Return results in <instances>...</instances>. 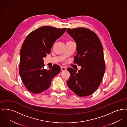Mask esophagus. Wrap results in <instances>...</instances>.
I'll return each mask as SVG.
<instances>
[{
    "label": "esophagus",
    "mask_w": 127,
    "mask_h": 127,
    "mask_svg": "<svg viewBox=\"0 0 127 127\" xmlns=\"http://www.w3.org/2000/svg\"><path fill=\"white\" fill-rule=\"evenodd\" d=\"M61 71H65L66 70V68L64 66H61Z\"/></svg>",
    "instance_id": "34e87169"
}]
</instances>
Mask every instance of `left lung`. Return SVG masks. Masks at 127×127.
I'll return each mask as SVG.
<instances>
[{"label": "left lung", "instance_id": "obj_1", "mask_svg": "<svg viewBox=\"0 0 127 127\" xmlns=\"http://www.w3.org/2000/svg\"><path fill=\"white\" fill-rule=\"evenodd\" d=\"M66 32L77 44L74 63L81 66L78 72L67 68L70 74L67 84L79 97L90 96L98 88L105 71L102 45L96 34L88 29H67Z\"/></svg>", "mask_w": 127, "mask_h": 127}]
</instances>
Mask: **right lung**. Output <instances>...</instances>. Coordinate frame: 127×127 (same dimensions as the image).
<instances>
[{
	"label": "right lung",
	"instance_id": "add662e5",
	"mask_svg": "<svg viewBox=\"0 0 127 127\" xmlns=\"http://www.w3.org/2000/svg\"><path fill=\"white\" fill-rule=\"evenodd\" d=\"M66 29L43 26L25 38L20 52L19 72L25 86L31 92L38 94L47 90L52 79L60 72L61 67L56 64L44 69L43 58L50 53L54 43Z\"/></svg>",
	"mask_w": 127,
	"mask_h": 127
}]
</instances>
